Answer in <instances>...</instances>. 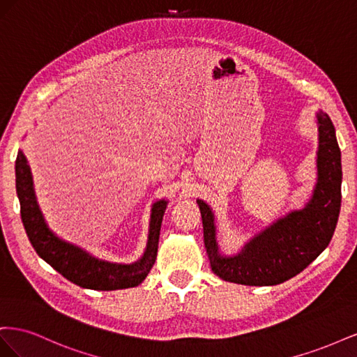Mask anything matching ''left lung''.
I'll use <instances>...</instances> for the list:
<instances>
[{"label":"left lung","mask_w":357,"mask_h":357,"mask_svg":"<svg viewBox=\"0 0 357 357\" xmlns=\"http://www.w3.org/2000/svg\"><path fill=\"white\" fill-rule=\"evenodd\" d=\"M317 183L302 210H294L255 235L240 253L223 256L215 240L214 214L197 199L204 226V244L213 273L225 282L274 286L295 277L329 245L341 208V152L331 117L319 110Z\"/></svg>","instance_id":"8db88e82"}]
</instances>
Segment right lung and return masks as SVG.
Masks as SVG:
<instances>
[{
    "label": "right lung",
    "instance_id": "right-lung-1",
    "mask_svg": "<svg viewBox=\"0 0 357 357\" xmlns=\"http://www.w3.org/2000/svg\"><path fill=\"white\" fill-rule=\"evenodd\" d=\"M16 192L20 202V218L28 238L37 255L55 268L71 283L93 290H117L135 287L152 269L159 244V231L168 201L160 199L153 204L150 214L149 238L144 255L134 264H113L101 261L79 245L63 241L53 234L43 218L32 183L31 168L22 150L16 158Z\"/></svg>",
    "mask_w": 357,
    "mask_h": 357
}]
</instances>
